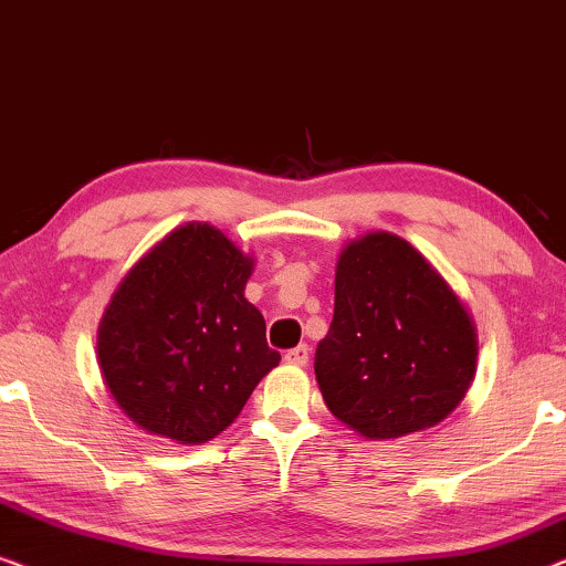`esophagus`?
<instances>
[{"label":"esophagus","mask_w":566,"mask_h":566,"mask_svg":"<svg viewBox=\"0 0 566 566\" xmlns=\"http://www.w3.org/2000/svg\"><path fill=\"white\" fill-rule=\"evenodd\" d=\"M284 361L292 364V366H305L310 361V348L302 344L297 348H290V352L284 354Z\"/></svg>","instance_id":"esophagus-1"}]
</instances>
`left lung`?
<instances>
[{
	"mask_svg": "<svg viewBox=\"0 0 566 566\" xmlns=\"http://www.w3.org/2000/svg\"><path fill=\"white\" fill-rule=\"evenodd\" d=\"M474 371L472 317L423 253L385 230L340 251L333 323L315 352L340 423L371 441L426 431L464 400Z\"/></svg>",
	"mask_w": 566,
	"mask_h": 566,
	"instance_id": "obj_1",
	"label": "left lung"
}]
</instances>
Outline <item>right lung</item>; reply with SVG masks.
Masks as SVG:
<instances>
[{"label": "right lung", "instance_id": "right-lung-1", "mask_svg": "<svg viewBox=\"0 0 566 566\" xmlns=\"http://www.w3.org/2000/svg\"><path fill=\"white\" fill-rule=\"evenodd\" d=\"M253 259L207 222L156 243L102 315L105 385L143 431L205 443L233 423L280 364L264 315L243 297Z\"/></svg>", "mask_w": 566, "mask_h": 566}]
</instances>
